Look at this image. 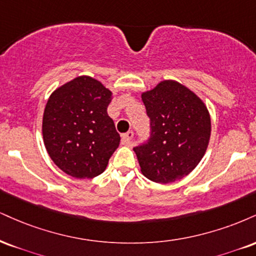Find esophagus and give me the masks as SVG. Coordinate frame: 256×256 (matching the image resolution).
<instances>
[{
    "mask_svg": "<svg viewBox=\"0 0 256 256\" xmlns=\"http://www.w3.org/2000/svg\"><path fill=\"white\" fill-rule=\"evenodd\" d=\"M132 138H134V131H128L126 132L122 136V143L124 144H128L132 140Z\"/></svg>",
    "mask_w": 256,
    "mask_h": 256,
    "instance_id": "esophagus-1",
    "label": "esophagus"
}]
</instances>
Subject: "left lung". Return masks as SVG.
<instances>
[{
    "instance_id": "1",
    "label": "left lung",
    "mask_w": 256,
    "mask_h": 256,
    "mask_svg": "<svg viewBox=\"0 0 256 256\" xmlns=\"http://www.w3.org/2000/svg\"><path fill=\"white\" fill-rule=\"evenodd\" d=\"M150 118L152 134L146 143L134 148L140 172L158 184L188 175L204 158L211 136L208 107L190 89L164 80L142 93Z\"/></svg>"
}]
</instances>
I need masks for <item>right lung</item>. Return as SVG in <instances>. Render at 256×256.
<instances>
[{"instance_id": "right-lung-1", "label": "right lung", "mask_w": 256, "mask_h": 256, "mask_svg": "<svg viewBox=\"0 0 256 256\" xmlns=\"http://www.w3.org/2000/svg\"><path fill=\"white\" fill-rule=\"evenodd\" d=\"M112 92L90 76L58 87L42 116V140L54 164L76 178H92L106 169L120 136L107 114Z\"/></svg>"}]
</instances>
